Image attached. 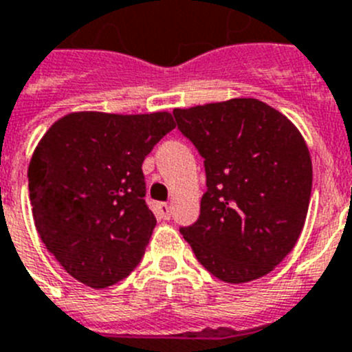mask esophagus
<instances>
[{"label": "esophagus", "mask_w": 352, "mask_h": 352, "mask_svg": "<svg viewBox=\"0 0 352 352\" xmlns=\"http://www.w3.org/2000/svg\"><path fill=\"white\" fill-rule=\"evenodd\" d=\"M156 210H158V215H160L162 219H165V221L170 219V206L167 205V203H158V205H156Z\"/></svg>", "instance_id": "34e87169"}]
</instances>
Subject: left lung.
Listing matches in <instances>:
<instances>
[{"label": "left lung", "mask_w": 352, "mask_h": 352, "mask_svg": "<svg viewBox=\"0 0 352 352\" xmlns=\"http://www.w3.org/2000/svg\"><path fill=\"white\" fill-rule=\"evenodd\" d=\"M178 130L205 158L206 192L179 228L197 262L226 283L269 274L296 245L311 196V158L296 126L253 98L176 108Z\"/></svg>", "instance_id": "1"}]
</instances>
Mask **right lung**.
I'll return each instance as SVG.
<instances>
[{
    "label": "right lung",
    "instance_id": "obj_1",
    "mask_svg": "<svg viewBox=\"0 0 352 352\" xmlns=\"http://www.w3.org/2000/svg\"><path fill=\"white\" fill-rule=\"evenodd\" d=\"M174 126L169 112H74L35 147L28 167L35 228L80 283L112 287L142 260L156 226L142 162Z\"/></svg>",
    "mask_w": 352,
    "mask_h": 352
}]
</instances>
